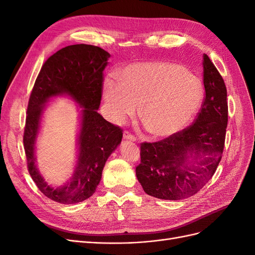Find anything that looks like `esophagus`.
Segmentation results:
<instances>
[{"mask_svg":"<svg viewBox=\"0 0 255 255\" xmlns=\"http://www.w3.org/2000/svg\"><path fill=\"white\" fill-rule=\"evenodd\" d=\"M124 138L127 140H130V141H136V137L133 134H130L128 130H125Z\"/></svg>","mask_w":255,"mask_h":255,"instance_id":"1","label":"esophagus"}]
</instances>
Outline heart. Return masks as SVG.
Listing matches in <instances>:
<instances>
[{
	"instance_id": "b5f03b06",
	"label": "heart",
	"mask_w": 255,
	"mask_h": 255,
	"mask_svg": "<svg viewBox=\"0 0 255 255\" xmlns=\"http://www.w3.org/2000/svg\"><path fill=\"white\" fill-rule=\"evenodd\" d=\"M205 90L200 79L182 65L156 61L128 65L121 80L107 79L104 98L113 118L122 121L137 113L146 129L165 138L186 128L199 111Z\"/></svg>"
}]
</instances>
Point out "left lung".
Instances as JSON below:
<instances>
[{"label": "left lung", "instance_id": "obj_1", "mask_svg": "<svg viewBox=\"0 0 255 255\" xmlns=\"http://www.w3.org/2000/svg\"><path fill=\"white\" fill-rule=\"evenodd\" d=\"M203 66L206 94L194 122L159 141L140 143L136 175L148 195L169 200L194 195L213 176L222 159L228 124L227 89L206 54Z\"/></svg>", "mask_w": 255, "mask_h": 255}]
</instances>
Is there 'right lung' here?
<instances>
[{"label": "right lung", "instance_id": "1", "mask_svg": "<svg viewBox=\"0 0 255 255\" xmlns=\"http://www.w3.org/2000/svg\"><path fill=\"white\" fill-rule=\"evenodd\" d=\"M109 58V52L98 46H66L44 62L30 93L23 136L27 168L39 190L57 203L71 205L91 197L100 182L109 156L121 142L122 128L97 112ZM62 93L71 94L85 108L81 147L73 178L63 187L51 188L40 177L34 163V141L42 104L50 97Z\"/></svg>", "mask_w": 255, "mask_h": 255}]
</instances>
